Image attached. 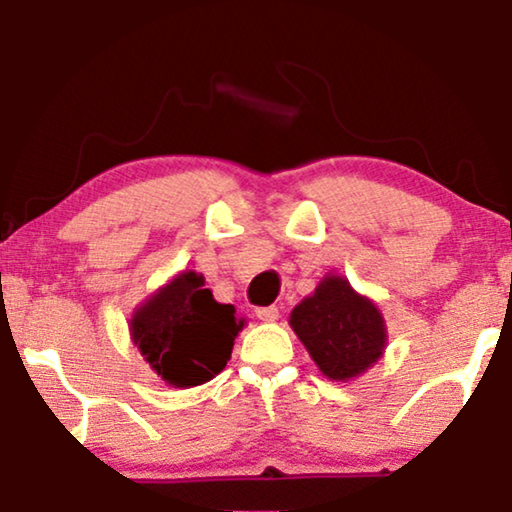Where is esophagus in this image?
I'll list each match as a JSON object with an SVG mask.
<instances>
[{
    "label": "esophagus",
    "instance_id": "1",
    "mask_svg": "<svg viewBox=\"0 0 512 512\" xmlns=\"http://www.w3.org/2000/svg\"><path fill=\"white\" fill-rule=\"evenodd\" d=\"M256 317L261 321H275L279 317V307L268 305V307H256Z\"/></svg>",
    "mask_w": 512,
    "mask_h": 512
}]
</instances>
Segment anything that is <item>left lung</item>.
I'll use <instances>...</instances> for the list:
<instances>
[{
  "label": "left lung",
  "mask_w": 512,
  "mask_h": 512,
  "mask_svg": "<svg viewBox=\"0 0 512 512\" xmlns=\"http://www.w3.org/2000/svg\"><path fill=\"white\" fill-rule=\"evenodd\" d=\"M291 326L321 373L342 382L373 366L387 342L377 307L342 277H326L314 296L296 305Z\"/></svg>",
  "instance_id": "obj_1"
}]
</instances>
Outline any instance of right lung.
<instances>
[{
  "label": "right lung",
  "mask_w": 512,
  "mask_h": 512,
  "mask_svg": "<svg viewBox=\"0 0 512 512\" xmlns=\"http://www.w3.org/2000/svg\"><path fill=\"white\" fill-rule=\"evenodd\" d=\"M242 328L235 305L216 303L205 279L184 272L135 312L132 340L167 384L195 387L226 368Z\"/></svg>",
  "instance_id": "obj_1"
}]
</instances>
